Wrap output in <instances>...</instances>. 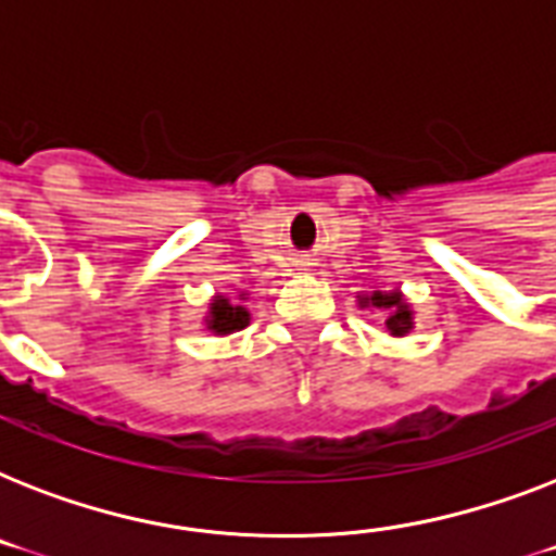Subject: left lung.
Returning <instances> with one entry per match:
<instances>
[{
  "instance_id": "obj_1",
  "label": "left lung",
  "mask_w": 556,
  "mask_h": 556,
  "mask_svg": "<svg viewBox=\"0 0 556 556\" xmlns=\"http://www.w3.org/2000/svg\"><path fill=\"white\" fill-rule=\"evenodd\" d=\"M380 308V312H387V331L389 334H395V338H404L413 329V312H409V305L404 303V296L397 294V291H375L371 296H361V308Z\"/></svg>"
}]
</instances>
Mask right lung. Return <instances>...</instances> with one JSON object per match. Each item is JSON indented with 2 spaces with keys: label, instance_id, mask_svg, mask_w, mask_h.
I'll list each match as a JSON object with an SVG mask.
<instances>
[{
  "label": "right lung",
  "instance_id": "add662e5",
  "mask_svg": "<svg viewBox=\"0 0 556 556\" xmlns=\"http://www.w3.org/2000/svg\"><path fill=\"white\" fill-rule=\"evenodd\" d=\"M251 314L244 305H233L227 296H216L210 303V317H207V329L216 331V334H230V331H239L248 326Z\"/></svg>",
  "mask_w": 556,
  "mask_h": 556
}]
</instances>
